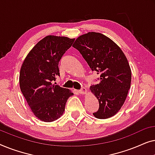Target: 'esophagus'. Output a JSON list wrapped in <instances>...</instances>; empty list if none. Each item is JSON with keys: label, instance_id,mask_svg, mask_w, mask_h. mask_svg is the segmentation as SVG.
I'll use <instances>...</instances> for the list:
<instances>
[{"label": "esophagus", "instance_id": "obj_1", "mask_svg": "<svg viewBox=\"0 0 155 155\" xmlns=\"http://www.w3.org/2000/svg\"><path fill=\"white\" fill-rule=\"evenodd\" d=\"M80 94H86L87 93V89L85 87H82L80 90H79V91H78Z\"/></svg>", "mask_w": 155, "mask_h": 155}]
</instances>
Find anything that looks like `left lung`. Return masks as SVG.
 <instances>
[{"label": "left lung", "mask_w": 155, "mask_h": 155, "mask_svg": "<svg viewBox=\"0 0 155 155\" xmlns=\"http://www.w3.org/2000/svg\"><path fill=\"white\" fill-rule=\"evenodd\" d=\"M73 46L100 75L99 83L90 88L99 103L93 115L99 119L112 117L124 104L130 87L131 71L126 56L111 39L97 32L80 36Z\"/></svg>", "instance_id": "8db88e82"}]
</instances>
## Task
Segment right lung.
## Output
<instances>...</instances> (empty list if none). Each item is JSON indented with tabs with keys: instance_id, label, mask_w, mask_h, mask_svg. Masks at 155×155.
Returning a JSON list of instances; mask_svg holds the SVG:
<instances>
[{
	"instance_id": "right-lung-1",
	"label": "right lung",
	"mask_w": 155,
	"mask_h": 155,
	"mask_svg": "<svg viewBox=\"0 0 155 155\" xmlns=\"http://www.w3.org/2000/svg\"><path fill=\"white\" fill-rule=\"evenodd\" d=\"M74 39L49 35L38 42L22 63L21 92L34 114L42 121L52 122L62 116L73 93L53 84L60 76L58 62L71 47Z\"/></svg>"
}]
</instances>
